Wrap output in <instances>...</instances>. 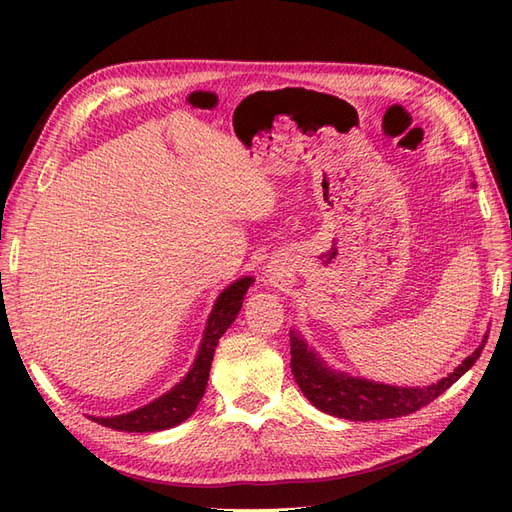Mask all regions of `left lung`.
I'll return each instance as SVG.
<instances>
[{
  "instance_id": "left-lung-1",
  "label": "left lung",
  "mask_w": 512,
  "mask_h": 512,
  "mask_svg": "<svg viewBox=\"0 0 512 512\" xmlns=\"http://www.w3.org/2000/svg\"><path fill=\"white\" fill-rule=\"evenodd\" d=\"M485 342L487 337L451 376L431 386H423V389H418V386L416 389H401V386L337 374V371L324 367L312 350H307L297 331L290 333V369L294 382L318 410L348 418V421H382V418H397L421 410L446 389H451L476 363Z\"/></svg>"
}]
</instances>
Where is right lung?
Instances as JSON below:
<instances>
[{
    "instance_id": "right-lung-1",
    "label": "right lung",
    "mask_w": 512,
    "mask_h": 512,
    "mask_svg": "<svg viewBox=\"0 0 512 512\" xmlns=\"http://www.w3.org/2000/svg\"><path fill=\"white\" fill-rule=\"evenodd\" d=\"M252 282H254L252 277H243V280L228 286L220 294L218 301L213 305L203 344H200V350L190 369V374L185 376L173 391H168L166 395L158 397L156 401H151V404L138 408L134 412L113 416V418H94V421L104 427H111L117 431H130V433L160 431V429H168L183 423L185 418L196 410L198 401L205 395L215 346H218L220 337L230 327L232 320L237 318L239 309L243 305L245 292Z\"/></svg>"
}]
</instances>
